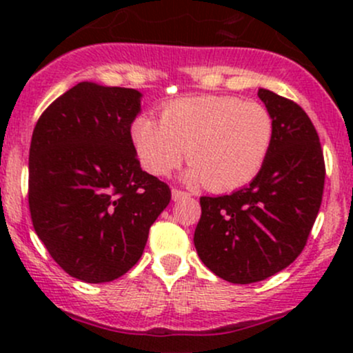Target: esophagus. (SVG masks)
<instances>
[{
  "mask_svg": "<svg viewBox=\"0 0 353 353\" xmlns=\"http://www.w3.org/2000/svg\"><path fill=\"white\" fill-rule=\"evenodd\" d=\"M190 196L189 192H185V190H181V189H172V199L174 201H182V199H188Z\"/></svg>",
  "mask_w": 353,
  "mask_h": 353,
  "instance_id": "esophagus-1",
  "label": "esophagus"
}]
</instances>
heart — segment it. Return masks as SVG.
<instances>
[{
  "label": "heart",
  "instance_id": "heart-1",
  "mask_svg": "<svg viewBox=\"0 0 353 353\" xmlns=\"http://www.w3.org/2000/svg\"><path fill=\"white\" fill-rule=\"evenodd\" d=\"M137 159L163 177L185 157V177L210 190H232L257 176L274 139V119L264 104L237 96H189L171 101L161 123L139 116L131 128Z\"/></svg>",
  "mask_w": 353,
  "mask_h": 353
}]
</instances>
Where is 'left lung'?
Segmentation results:
<instances>
[{
	"instance_id": "1",
	"label": "left lung",
	"mask_w": 353,
	"mask_h": 353,
	"mask_svg": "<svg viewBox=\"0 0 353 353\" xmlns=\"http://www.w3.org/2000/svg\"><path fill=\"white\" fill-rule=\"evenodd\" d=\"M259 98L274 119V139L254 181L229 196L201 197L194 245L224 281L252 283L301 255L322 204L325 163L310 117L269 89Z\"/></svg>"
}]
</instances>
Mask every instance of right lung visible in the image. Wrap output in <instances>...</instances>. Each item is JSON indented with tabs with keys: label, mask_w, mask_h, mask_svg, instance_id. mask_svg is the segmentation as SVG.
<instances>
[{
	"label": "right lung",
	"mask_w": 353,
	"mask_h": 353,
	"mask_svg": "<svg viewBox=\"0 0 353 353\" xmlns=\"http://www.w3.org/2000/svg\"><path fill=\"white\" fill-rule=\"evenodd\" d=\"M141 96L79 83L34 125L28 181L33 228L56 264L83 282L128 272L171 201L169 185L141 169L132 144Z\"/></svg>",
	"instance_id": "obj_1"
}]
</instances>
